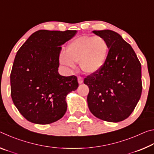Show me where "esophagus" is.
<instances>
[{
  "label": "esophagus",
  "mask_w": 154,
  "mask_h": 154,
  "mask_svg": "<svg viewBox=\"0 0 154 154\" xmlns=\"http://www.w3.org/2000/svg\"><path fill=\"white\" fill-rule=\"evenodd\" d=\"M77 80H78V83H79V84H81V83H83V77H80V76H79V77H77Z\"/></svg>",
  "instance_id": "1"
}]
</instances>
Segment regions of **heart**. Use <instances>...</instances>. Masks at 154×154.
Returning <instances> with one entry per match:
<instances>
[{"label":"heart","instance_id":"heart-1","mask_svg":"<svg viewBox=\"0 0 154 154\" xmlns=\"http://www.w3.org/2000/svg\"><path fill=\"white\" fill-rule=\"evenodd\" d=\"M109 45L101 36H80L69 44L66 54H61L62 64L73 68L79 63L81 69L87 74H93L102 69L108 56Z\"/></svg>","mask_w":154,"mask_h":154}]
</instances>
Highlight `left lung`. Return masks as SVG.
<instances>
[{
    "label": "left lung",
    "instance_id": "obj_1",
    "mask_svg": "<svg viewBox=\"0 0 154 154\" xmlns=\"http://www.w3.org/2000/svg\"><path fill=\"white\" fill-rule=\"evenodd\" d=\"M92 32L105 38L109 52L102 69L83 81L89 87L88 107L102 120L123 121L132 113L141 96V64L132 47L118 33L110 30Z\"/></svg>",
    "mask_w": 154,
    "mask_h": 154
}]
</instances>
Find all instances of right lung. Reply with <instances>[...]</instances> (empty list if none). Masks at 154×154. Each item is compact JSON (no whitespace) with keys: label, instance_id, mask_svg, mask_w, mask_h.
Here are the masks:
<instances>
[{"label":"right lung","instance_id":"right-lung-1","mask_svg":"<svg viewBox=\"0 0 154 154\" xmlns=\"http://www.w3.org/2000/svg\"><path fill=\"white\" fill-rule=\"evenodd\" d=\"M77 30L36 31L17 51L10 75L15 106L28 121L49 124L64 116L66 96L77 89L75 75L58 73L62 47Z\"/></svg>","mask_w":154,"mask_h":154}]
</instances>
